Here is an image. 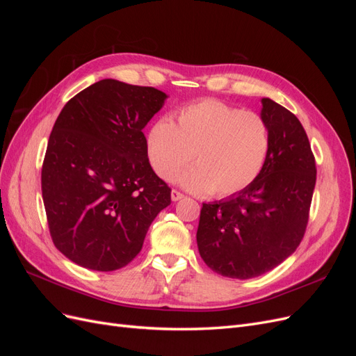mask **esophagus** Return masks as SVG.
I'll return each instance as SVG.
<instances>
[{"instance_id": "34e87169", "label": "esophagus", "mask_w": 356, "mask_h": 356, "mask_svg": "<svg viewBox=\"0 0 356 356\" xmlns=\"http://www.w3.org/2000/svg\"><path fill=\"white\" fill-rule=\"evenodd\" d=\"M170 197H172V200L177 202V200L184 199V195H182V193H181V191H178V190H172V193H170Z\"/></svg>"}]
</instances>
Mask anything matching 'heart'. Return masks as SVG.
I'll return each mask as SVG.
<instances>
[{
    "instance_id": "b5f03b06",
    "label": "heart",
    "mask_w": 356,
    "mask_h": 356,
    "mask_svg": "<svg viewBox=\"0 0 356 356\" xmlns=\"http://www.w3.org/2000/svg\"><path fill=\"white\" fill-rule=\"evenodd\" d=\"M175 118H160L147 134L148 160L160 178L174 179L193 157L196 166L178 177L181 184L227 197L260 175L270 149V129L260 114L203 99L182 106Z\"/></svg>"
}]
</instances>
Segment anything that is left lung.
Returning <instances> with one entry per match:
<instances>
[{"label": "left lung", "mask_w": 356, "mask_h": 356, "mask_svg": "<svg viewBox=\"0 0 356 356\" xmlns=\"http://www.w3.org/2000/svg\"><path fill=\"white\" fill-rule=\"evenodd\" d=\"M261 104L270 129L264 168L250 187L203 203L196 236L207 266L233 279L260 276L297 250L316 182L315 156L298 118L268 98Z\"/></svg>", "instance_id": "obj_1"}]
</instances>
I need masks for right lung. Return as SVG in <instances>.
Wrapping results in <instances>:
<instances>
[{
    "mask_svg": "<svg viewBox=\"0 0 356 356\" xmlns=\"http://www.w3.org/2000/svg\"><path fill=\"white\" fill-rule=\"evenodd\" d=\"M166 93L105 79L71 98L51 129L41 191L51 241L75 264L113 272L139 254L170 188L143 129Z\"/></svg>",
    "mask_w": 356,
    "mask_h": 356,
    "instance_id": "add662e5",
    "label": "right lung"
}]
</instances>
